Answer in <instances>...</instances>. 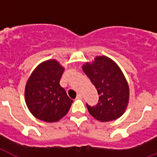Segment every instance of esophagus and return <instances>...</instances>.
Returning a JSON list of instances; mask_svg holds the SVG:
<instances>
[{
	"label": "esophagus",
	"mask_w": 157,
	"mask_h": 157,
	"mask_svg": "<svg viewBox=\"0 0 157 157\" xmlns=\"http://www.w3.org/2000/svg\"><path fill=\"white\" fill-rule=\"evenodd\" d=\"M76 99H81V98H82V94H78L77 95H76Z\"/></svg>",
	"instance_id": "obj_1"
}]
</instances>
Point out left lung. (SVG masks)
Masks as SVG:
<instances>
[{
  "instance_id": "left-lung-1",
  "label": "left lung",
  "mask_w": 157,
  "mask_h": 157,
  "mask_svg": "<svg viewBox=\"0 0 157 157\" xmlns=\"http://www.w3.org/2000/svg\"><path fill=\"white\" fill-rule=\"evenodd\" d=\"M82 69L99 95L96 106L86 104L90 114L102 122L121 117L129 103V90L118 65L107 57L98 56L93 63L84 64Z\"/></svg>"
}]
</instances>
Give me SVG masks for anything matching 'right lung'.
Segmentation results:
<instances>
[{
	"label": "right lung",
	"mask_w": 157,
	"mask_h": 157,
	"mask_svg": "<svg viewBox=\"0 0 157 157\" xmlns=\"http://www.w3.org/2000/svg\"><path fill=\"white\" fill-rule=\"evenodd\" d=\"M64 68L54 59L39 64L26 84V104L31 113L45 122H56L63 118L73 101L59 81Z\"/></svg>",
	"instance_id": "add662e5"
}]
</instances>
